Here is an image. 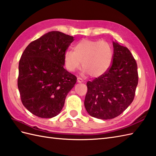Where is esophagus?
Instances as JSON below:
<instances>
[{
	"label": "esophagus",
	"instance_id": "34e87169",
	"mask_svg": "<svg viewBox=\"0 0 156 156\" xmlns=\"http://www.w3.org/2000/svg\"><path fill=\"white\" fill-rule=\"evenodd\" d=\"M77 82L78 83H82V82H83V80L81 78H77Z\"/></svg>",
	"mask_w": 156,
	"mask_h": 156
}]
</instances>
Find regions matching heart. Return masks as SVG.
<instances>
[{"mask_svg": "<svg viewBox=\"0 0 156 156\" xmlns=\"http://www.w3.org/2000/svg\"><path fill=\"white\" fill-rule=\"evenodd\" d=\"M73 50H66L64 54L65 68L71 72L80 68L82 62L83 74L99 77L108 70L113 60V50L106 41L82 39Z\"/></svg>", "mask_w": 156, "mask_h": 156, "instance_id": "1", "label": "heart"}]
</instances>
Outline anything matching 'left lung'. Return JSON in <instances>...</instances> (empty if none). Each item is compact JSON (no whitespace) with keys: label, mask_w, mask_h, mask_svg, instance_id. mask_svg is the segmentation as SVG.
I'll return each mask as SVG.
<instances>
[{"label":"left lung","mask_w":156,"mask_h":156,"mask_svg":"<svg viewBox=\"0 0 156 156\" xmlns=\"http://www.w3.org/2000/svg\"><path fill=\"white\" fill-rule=\"evenodd\" d=\"M114 54L108 70L86 83L84 106L94 118L110 119L120 115L133 102L138 83L137 66L129 49L113 42Z\"/></svg>","instance_id":"left-lung-1"}]
</instances>
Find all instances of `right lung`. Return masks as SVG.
I'll list each match as a JSON object with an SVG mask.
<instances>
[{
  "label": "right lung",
  "instance_id": "right-lung-1",
  "mask_svg": "<svg viewBox=\"0 0 156 156\" xmlns=\"http://www.w3.org/2000/svg\"><path fill=\"white\" fill-rule=\"evenodd\" d=\"M74 37L51 31L29 44L19 65L22 103L32 114L51 118L61 112L76 77L64 68V54Z\"/></svg>",
  "mask_w": 156,
  "mask_h": 156
}]
</instances>
